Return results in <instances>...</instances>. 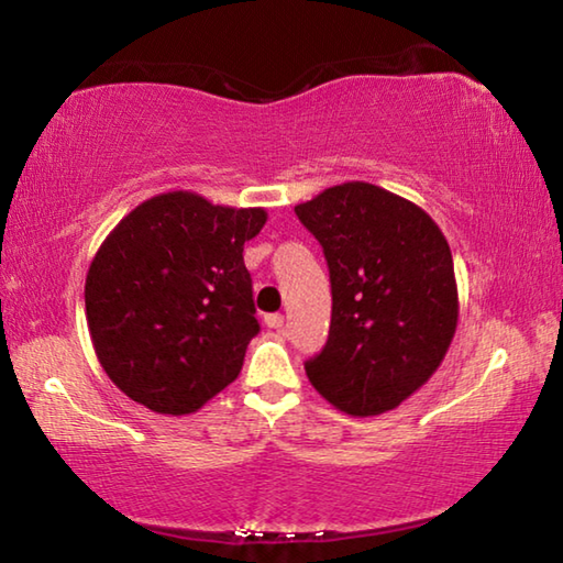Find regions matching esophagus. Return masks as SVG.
Instances as JSON below:
<instances>
[{
  "label": "esophagus",
  "instance_id": "esophagus-1",
  "mask_svg": "<svg viewBox=\"0 0 563 563\" xmlns=\"http://www.w3.org/2000/svg\"><path fill=\"white\" fill-rule=\"evenodd\" d=\"M283 322H285V318L280 316V312H271V316H265V325H268L271 330H280Z\"/></svg>",
  "mask_w": 563,
  "mask_h": 563
}]
</instances>
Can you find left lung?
I'll return each mask as SVG.
<instances>
[{
    "label": "left lung",
    "instance_id": "8db88e82",
    "mask_svg": "<svg viewBox=\"0 0 563 563\" xmlns=\"http://www.w3.org/2000/svg\"><path fill=\"white\" fill-rule=\"evenodd\" d=\"M295 216L322 245L332 288L330 335L305 362L308 379L345 415L395 409L454 338L450 243L422 208L362 180L325 188Z\"/></svg>",
    "mask_w": 563,
    "mask_h": 563
}]
</instances>
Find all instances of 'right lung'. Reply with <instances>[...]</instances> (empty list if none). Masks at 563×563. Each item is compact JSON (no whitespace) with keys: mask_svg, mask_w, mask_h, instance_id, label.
<instances>
[{"mask_svg":"<svg viewBox=\"0 0 563 563\" xmlns=\"http://www.w3.org/2000/svg\"><path fill=\"white\" fill-rule=\"evenodd\" d=\"M263 208L190 190L148 198L113 228L87 275L93 350L113 385L161 415H190L233 383L258 335L243 245Z\"/></svg>","mask_w":563,"mask_h":563,"instance_id":"right-lung-1","label":"right lung"}]
</instances>
